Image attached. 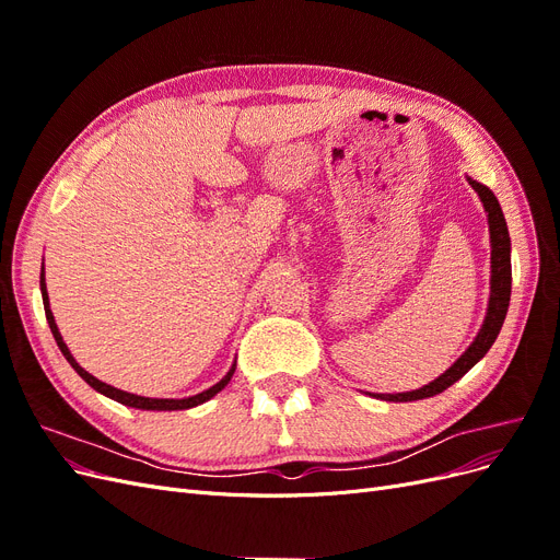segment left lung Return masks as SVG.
<instances>
[{"label":"left lung","mask_w":560,"mask_h":560,"mask_svg":"<svg viewBox=\"0 0 560 560\" xmlns=\"http://www.w3.org/2000/svg\"><path fill=\"white\" fill-rule=\"evenodd\" d=\"M471 189L479 194L483 210L488 212V231H490V299H488V313L483 325L474 338L471 346L457 358V362L446 369L442 376L434 378L430 385H422L420 389H411V393H397V395H374L385 401H416V399H425L434 397L439 393H444L446 387H451L455 381H460L467 371L477 364L483 354L490 350V346L495 343V338L502 329V322L506 317V308H510V296H512V241H510V231H506V222L500 202L495 194L488 189V186L474 182L467 177Z\"/></svg>","instance_id":"1"}]
</instances>
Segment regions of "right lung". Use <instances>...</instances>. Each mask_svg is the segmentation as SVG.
Segmentation results:
<instances>
[{
	"label": "right lung",
	"mask_w": 560,
	"mask_h": 560,
	"mask_svg": "<svg viewBox=\"0 0 560 560\" xmlns=\"http://www.w3.org/2000/svg\"><path fill=\"white\" fill-rule=\"evenodd\" d=\"M39 287H42V299H44V311H46L48 327H50V331H54V338H56V343H58L60 352L65 354V360L72 364V369L77 371V374H79L83 381H86L93 389H97L100 395H105V397H109V399H114V401H118V404H124V406H132V409H142V411H182V409H194V406H198V404H202V401L212 399L217 393H222V389L229 385V381L233 378L235 364L229 369V374H226L222 381H219L217 385H212V387H208V389H202V393H198V395H194V397H184V399H154V397H140V395L124 393V389H118V387H112V385H107V383H103V381H97L95 376H91V374H89L86 369L77 364V360L72 358L70 348H67V346H65V341H62V336H60L58 325H56V319H54V313H50V306H48V292H46L44 266H42Z\"/></svg>",
	"instance_id": "right-lung-1"
}]
</instances>
